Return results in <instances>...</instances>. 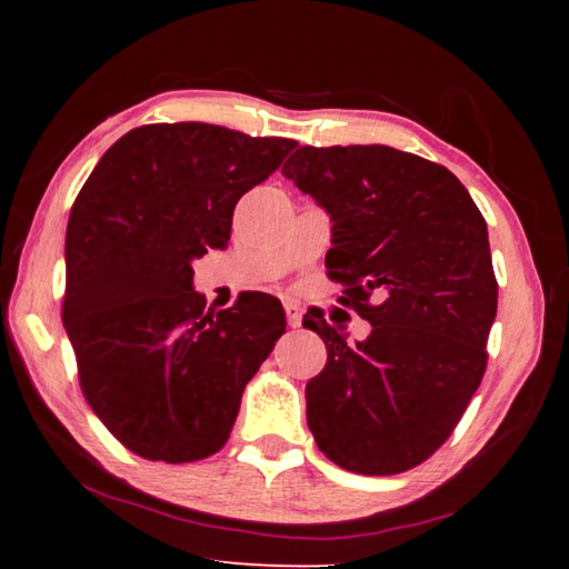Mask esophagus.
<instances>
[{"instance_id": "34e87169", "label": "esophagus", "mask_w": 569, "mask_h": 569, "mask_svg": "<svg viewBox=\"0 0 569 569\" xmlns=\"http://www.w3.org/2000/svg\"><path fill=\"white\" fill-rule=\"evenodd\" d=\"M283 311H286L288 326H291V329H298V326H301V319H303L301 306H298L296 301H283Z\"/></svg>"}]
</instances>
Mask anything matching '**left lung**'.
Here are the masks:
<instances>
[{
    "instance_id": "8db88e82",
    "label": "left lung",
    "mask_w": 569,
    "mask_h": 569,
    "mask_svg": "<svg viewBox=\"0 0 569 569\" xmlns=\"http://www.w3.org/2000/svg\"><path fill=\"white\" fill-rule=\"evenodd\" d=\"M281 172L331 216L329 278L371 323L349 343L321 311L303 316L329 351L306 383L308 429L341 469L399 475L445 445L485 377L487 223L455 172L389 146H306Z\"/></svg>"
}]
</instances>
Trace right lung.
<instances>
[{
	"mask_svg": "<svg viewBox=\"0 0 569 569\" xmlns=\"http://www.w3.org/2000/svg\"><path fill=\"white\" fill-rule=\"evenodd\" d=\"M298 146L206 122L142 124L74 198L62 321L84 399L150 461L186 465L226 445L246 383L286 331L278 298L206 311L192 261L230 240L240 196Z\"/></svg>",
	"mask_w": 569,
	"mask_h": 569,
	"instance_id": "obj_1",
	"label": "right lung"
}]
</instances>
